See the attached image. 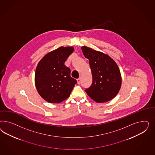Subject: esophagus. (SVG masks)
I'll use <instances>...</instances> for the list:
<instances>
[{"label": "esophagus", "instance_id": "esophagus-1", "mask_svg": "<svg viewBox=\"0 0 155 155\" xmlns=\"http://www.w3.org/2000/svg\"><path fill=\"white\" fill-rule=\"evenodd\" d=\"M77 84H80V83H81V78H78V79L77 80Z\"/></svg>", "mask_w": 155, "mask_h": 155}]
</instances>
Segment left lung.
Instances as JSON below:
<instances>
[{
  "label": "left lung",
  "instance_id": "1",
  "mask_svg": "<svg viewBox=\"0 0 155 155\" xmlns=\"http://www.w3.org/2000/svg\"><path fill=\"white\" fill-rule=\"evenodd\" d=\"M84 56L89 61L93 82L86 93L96 102L104 103L114 98L120 89L122 76L111 57L103 52L83 46Z\"/></svg>",
  "mask_w": 155,
  "mask_h": 155
}]
</instances>
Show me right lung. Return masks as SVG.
Wrapping results in <instances>:
<instances>
[{"label":"right lung","instance_id":"right-lung-1","mask_svg":"<svg viewBox=\"0 0 155 155\" xmlns=\"http://www.w3.org/2000/svg\"><path fill=\"white\" fill-rule=\"evenodd\" d=\"M74 51L72 47H60L48 53L38 62L35 82L39 95L48 102L59 103L68 98L77 81L64 63Z\"/></svg>","mask_w":155,"mask_h":155}]
</instances>
